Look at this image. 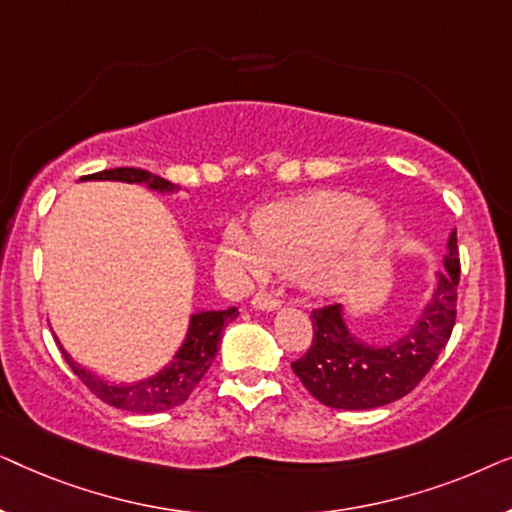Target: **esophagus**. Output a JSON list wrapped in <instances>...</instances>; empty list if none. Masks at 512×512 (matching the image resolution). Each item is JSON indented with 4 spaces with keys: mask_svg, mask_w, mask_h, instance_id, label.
I'll list each match as a JSON object with an SVG mask.
<instances>
[{
    "mask_svg": "<svg viewBox=\"0 0 512 512\" xmlns=\"http://www.w3.org/2000/svg\"><path fill=\"white\" fill-rule=\"evenodd\" d=\"M251 303H254V307H258V310H277V307L282 305V300L277 298V293L258 291Z\"/></svg>",
    "mask_w": 512,
    "mask_h": 512,
    "instance_id": "1",
    "label": "esophagus"
}]
</instances>
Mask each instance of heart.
<instances>
[{"label": "heart", "mask_w": 512, "mask_h": 512, "mask_svg": "<svg viewBox=\"0 0 512 512\" xmlns=\"http://www.w3.org/2000/svg\"><path fill=\"white\" fill-rule=\"evenodd\" d=\"M370 214L373 205L356 195L317 193L263 209L256 226L233 223L226 240L251 275L303 272L314 289L331 291L345 284L356 261L380 242L382 226L375 221L359 240H347Z\"/></svg>", "instance_id": "obj_1"}]
</instances>
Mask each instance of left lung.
<instances>
[{
  "mask_svg": "<svg viewBox=\"0 0 512 512\" xmlns=\"http://www.w3.org/2000/svg\"><path fill=\"white\" fill-rule=\"evenodd\" d=\"M457 233L440 272L436 293L415 326L389 345H366L345 328L338 303L314 307L312 345L291 363L293 373L319 403L338 410L380 408L410 394L450 340L457 321Z\"/></svg>",
  "mask_w": 512,
  "mask_h": 512,
  "instance_id": "8db88e82",
  "label": "left lung"
}]
</instances>
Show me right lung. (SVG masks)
<instances>
[{"mask_svg":"<svg viewBox=\"0 0 512 512\" xmlns=\"http://www.w3.org/2000/svg\"><path fill=\"white\" fill-rule=\"evenodd\" d=\"M83 179H114V181H128V184H144L151 191H174L172 181H167L158 174H151L139 167H114V170H102L95 174H88ZM237 317V307H228L221 312H200L193 314L191 328H188V338L174 361L165 370H160L156 377L135 384H109L100 380V377L83 370L81 366L69 359V354L62 349V356L74 370L76 377L100 398V401L114 405V408L130 410V412H163L170 408H177L191 396V391L198 387V382L205 377V373L212 366L216 349H219V340L223 333V326L230 319Z\"/></svg>","mask_w":512,"mask_h":512,"instance_id":"obj_1","label":"right lung"}]
</instances>
